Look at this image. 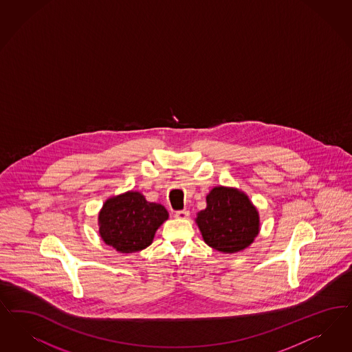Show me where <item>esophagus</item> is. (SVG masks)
I'll use <instances>...</instances> for the list:
<instances>
[{
    "mask_svg": "<svg viewBox=\"0 0 352 352\" xmlns=\"http://www.w3.org/2000/svg\"><path fill=\"white\" fill-rule=\"evenodd\" d=\"M190 215V212L188 211V210H180V211H176L175 212V216L177 217V219H188Z\"/></svg>",
    "mask_w": 352,
    "mask_h": 352,
    "instance_id": "34e87169",
    "label": "esophagus"
}]
</instances>
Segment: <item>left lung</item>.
<instances>
[{
  "mask_svg": "<svg viewBox=\"0 0 352 352\" xmlns=\"http://www.w3.org/2000/svg\"><path fill=\"white\" fill-rule=\"evenodd\" d=\"M197 224L210 248L228 254L246 249L259 233V215L248 195L223 186L207 195Z\"/></svg>",
  "mask_w": 352,
  "mask_h": 352,
  "instance_id": "1",
  "label": "left lung"
}]
</instances>
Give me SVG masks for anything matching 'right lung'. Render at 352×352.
<instances>
[{
    "instance_id": "1",
    "label": "right lung",
    "mask_w": 352,
    "mask_h": 352,
    "mask_svg": "<svg viewBox=\"0 0 352 352\" xmlns=\"http://www.w3.org/2000/svg\"><path fill=\"white\" fill-rule=\"evenodd\" d=\"M167 210L151 204L137 192L107 199L98 216L100 234L104 243L119 252H136L148 248L163 221Z\"/></svg>"
}]
</instances>
